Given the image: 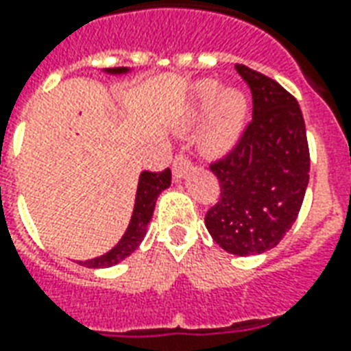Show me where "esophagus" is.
<instances>
[{
	"label": "esophagus",
	"instance_id": "esophagus-1",
	"mask_svg": "<svg viewBox=\"0 0 351 351\" xmlns=\"http://www.w3.org/2000/svg\"><path fill=\"white\" fill-rule=\"evenodd\" d=\"M191 168H192L191 159L185 157V155H178L176 160H173V176H176V178H183Z\"/></svg>",
	"mask_w": 351,
	"mask_h": 351
}]
</instances>
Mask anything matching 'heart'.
Segmentation results:
<instances>
[{"instance_id":"1","label":"heart","mask_w":351,"mask_h":351,"mask_svg":"<svg viewBox=\"0 0 351 351\" xmlns=\"http://www.w3.org/2000/svg\"><path fill=\"white\" fill-rule=\"evenodd\" d=\"M194 116H204L209 110L199 144L210 155H222L235 146L242 133L247 114L246 96L237 88L220 90L218 83L204 81L192 94Z\"/></svg>"}]
</instances>
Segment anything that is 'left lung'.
Masks as SVG:
<instances>
[{
    "label": "left lung",
    "mask_w": 351,
    "mask_h": 351,
    "mask_svg": "<svg viewBox=\"0 0 351 351\" xmlns=\"http://www.w3.org/2000/svg\"><path fill=\"white\" fill-rule=\"evenodd\" d=\"M254 99V118L237 146L210 165L220 197L205 226L233 255L272 250L296 222L309 183V146L304 114L292 94L274 79L235 64Z\"/></svg>",
    "instance_id": "8db88e82"
}]
</instances>
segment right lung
Masks as SVG:
<instances>
[{"instance_id": "1", "label": "right lung", "mask_w": 351, "mask_h": 351, "mask_svg": "<svg viewBox=\"0 0 351 351\" xmlns=\"http://www.w3.org/2000/svg\"><path fill=\"white\" fill-rule=\"evenodd\" d=\"M128 68H105V73H128ZM172 183V172L170 168H166L162 172H142L138 178V186H136V197H135V209H133V216L129 222L125 233L120 239V242L116 244L112 250H109L107 254L96 259L79 261V265L86 266V268H109V266L118 265L120 261L135 252L138 244L142 242L144 235H146L147 223L152 220L155 209V202L165 189H168Z\"/></svg>"}]
</instances>
